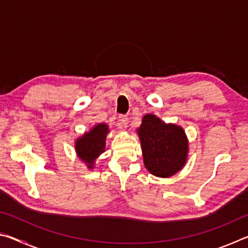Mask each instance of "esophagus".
I'll use <instances>...</instances> for the list:
<instances>
[{
	"label": "esophagus",
	"mask_w": 248,
	"mask_h": 248,
	"mask_svg": "<svg viewBox=\"0 0 248 248\" xmlns=\"http://www.w3.org/2000/svg\"><path fill=\"white\" fill-rule=\"evenodd\" d=\"M118 124H119L121 128H127L128 124H129V119L125 116L121 115V116H119V118H118Z\"/></svg>",
	"instance_id": "obj_1"
}]
</instances>
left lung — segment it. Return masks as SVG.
<instances>
[{"label": "left lung", "mask_w": 248, "mask_h": 248, "mask_svg": "<svg viewBox=\"0 0 248 248\" xmlns=\"http://www.w3.org/2000/svg\"><path fill=\"white\" fill-rule=\"evenodd\" d=\"M137 133L144 166L151 174L167 178L183 170L187 163L189 144L180 125L166 124L153 114H146Z\"/></svg>", "instance_id": "1"}]
</instances>
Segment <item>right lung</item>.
<instances>
[{
    "mask_svg": "<svg viewBox=\"0 0 248 248\" xmlns=\"http://www.w3.org/2000/svg\"><path fill=\"white\" fill-rule=\"evenodd\" d=\"M109 127L106 124H97L90 131L83 133L74 142V149L78 157L84 162L89 170H93L95 161L105 152L106 138Z\"/></svg>",
    "mask_w": 248,
    "mask_h": 248,
    "instance_id": "add662e5",
    "label": "right lung"
}]
</instances>
